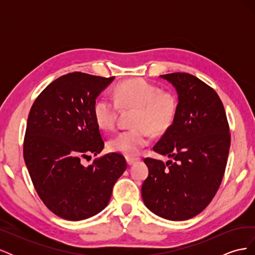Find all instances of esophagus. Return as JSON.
Returning <instances> with one entry per match:
<instances>
[{
	"instance_id": "esophagus-1",
	"label": "esophagus",
	"mask_w": 255,
	"mask_h": 255,
	"mask_svg": "<svg viewBox=\"0 0 255 255\" xmlns=\"http://www.w3.org/2000/svg\"><path fill=\"white\" fill-rule=\"evenodd\" d=\"M126 158H127V163H128V165H133L134 163H136V161L139 160V158H137V157H130V156H127Z\"/></svg>"
}]
</instances>
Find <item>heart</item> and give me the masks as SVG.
<instances>
[{
    "label": "heart",
    "instance_id": "b5f03b06",
    "mask_svg": "<svg viewBox=\"0 0 255 255\" xmlns=\"http://www.w3.org/2000/svg\"><path fill=\"white\" fill-rule=\"evenodd\" d=\"M114 100L99 99L94 106L97 125L111 130L117 122L119 107L135 109L132 118L134 128L113 136L109 148L125 155H137L148 145L151 133L163 134L172 126L177 112V99L171 91L161 90L143 79H130L115 87Z\"/></svg>",
    "mask_w": 255,
    "mask_h": 255
}]
</instances>
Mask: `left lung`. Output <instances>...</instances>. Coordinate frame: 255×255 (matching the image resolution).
<instances>
[{
  "instance_id": "1",
  "label": "left lung",
  "mask_w": 255,
  "mask_h": 255,
  "mask_svg": "<svg viewBox=\"0 0 255 255\" xmlns=\"http://www.w3.org/2000/svg\"><path fill=\"white\" fill-rule=\"evenodd\" d=\"M173 85L179 103L172 126L153 150L173 158H144L149 175L144 205L161 218L187 220L211 203L225 174L231 135L225 107L212 87L189 73L160 75Z\"/></svg>"
}]
</instances>
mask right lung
Instances as JSON below:
<instances>
[{"label": "right lung", "mask_w": 255, "mask_h": 255, "mask_svg": "<svg viewBox=\"0 0 255 255\" xmlns=\"http://www.w3.org/2000/svg\"><path fill=\"white\" fill-rule=\"evenodd\" d=\"M114 79L65 74L42 90L29 111L23 144L25 165L38 196L63 219L84 220L104 210L127 169L119 153L82 165L83 158L104 148L94 106Z\"/></svg>", "instance_id": "right-lung-1"}]
</instances>
